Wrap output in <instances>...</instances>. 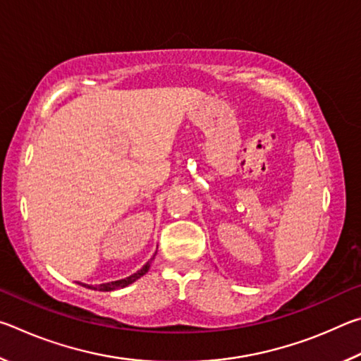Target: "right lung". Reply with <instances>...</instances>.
<instances>
[{
  "mask_svg": "<svg viewBox=\"0 0 361 361\" xmlns=\"http://www.w3.org/2000/svg\"><path fill=\"white\" fill-rule=\"evenodd\" d=\"M151 259H152V258H151ZM149 266H151V261L146 262V264H145L142 269H140L138 272H135V274H133V276H130V277L122 279V280H116V282L103 283V285H99V286H87V288H92V290L99 288L100 291H113V290H118V288H124V286L133 283V282H135V280H138L140 277H143L145 274L149 271ZM82 286H85V285H82Z\"/></svg>",
  "mask_w": 361,
  "mask_h": 361,
  "instance_id": "1",
  "label": "right lung"
}]
</instances>
